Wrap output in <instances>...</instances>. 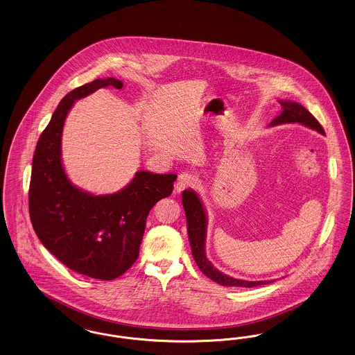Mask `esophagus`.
Masks as SVG:
<instances>
[{
	"label": "esophagus",
	"instance_id": "34e87169",
	"mask_svg": "<svg viewBox=\"0 0 355 355\" xmlns=\"http://www.w3.org/2000/svg\"><path fill=\"white\" fill-rule=\"evenodd\" d=\"M198 183V179L193 176V175H191V173H182L180 176H179V179H178V183H176V191L178 192H182V191H184L187 188H191V187H195Z\"/></svg>",
	"mask_w": 355,
	"mask_h": 355
}]
</instances>
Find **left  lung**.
I'll list each match as a JSON object with an SVG mask.
<instances>
[{"mask_svg":"<svg viewBox=\"0 0 355 355\" xmlns=\"http://www.w3.org/2000/svg\"><path fill=\"white\" fill-rule=\"evenodd\" d=\"M282 112L272 121L270 125H278L285 123H300L310 127L320 134H324L322 125L309 112L306 108L295 103L292 101H279ZM183 207L187 216V231L188 239L192 249L193 260L198 263L199 269L208 278L215 281L223 286H241V288H252L269 284L270 281H245L232 278L221 272L207 259L205 256V232H207V216L204 207L201 204L199 195L192 189L183 191Z\"/></svg>","mask_w":355,"mask_h":355,"instance_id":"left-lung-1","label":"left lung"}]
</instances>
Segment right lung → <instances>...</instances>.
Here are the masks:
<instances>
[{
  "instance_id": "1",
  "label": "right lung",
  "mask_w": 355,
  "mask_h": 355,
  "mask_svg": "<svg viewBox=\"0 0 355 355\" xmlns=\"http://www.w3.org/2000/svg\"><path fill=\"white\" fill-rule=\"evenodd\" d=\"M108 86L122 89L123 83L95 79L66 94L38 139L29 188L31 224L44 247L71 270L106 281L137 261L147 216L170 196L178 178L138 171L122 191L101 196L70 183L61 162L66 115L77 99Z\"/></svg>"
}]
</instances>
